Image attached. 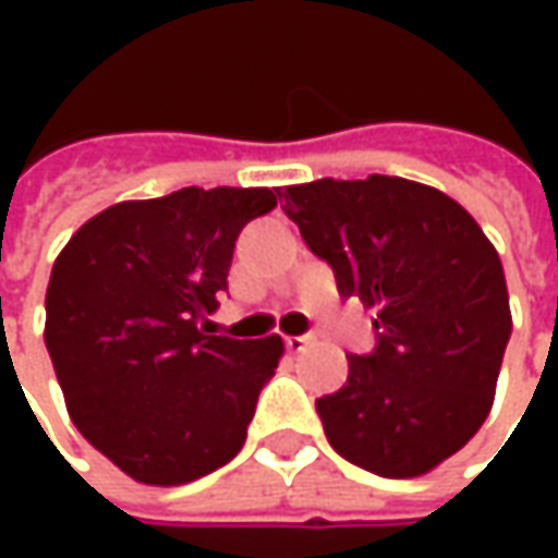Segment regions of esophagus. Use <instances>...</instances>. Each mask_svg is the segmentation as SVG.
Here are the masks:
<instances>
[{
  "label": "esophagus",
  "mask_w": 558,
  "mask_h": 558,
  "mask_svg": "<svg viewBox=\"0 0 558 558\" xmlns=\"http://www.w3.org/2000/svg\"><path fill=\"white\" fill-rule=\"evenodd\" d=\"M313 344V335H289L286 338V348H289L291 354H301V351H307Z\"/></svg>",
  "instance_id": "obj_1"
}]
</instances>
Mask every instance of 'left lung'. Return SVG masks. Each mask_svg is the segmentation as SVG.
Instances as JSON below:
<instances>
[{
    "label": "left lung",
    "mask_w": 558,
    "mask_h": 558,
    "mask_svg": "<svg viewBox=\"0 0 558 558\" xmlns=\"http://www.w3.org/2000/svg\"><path fill=\"white\" fill-rule=\"evenodd\" d=\"M279 198L338 294L378 311L373 354L348 356V381L316 400L326 438L375 475H425L490 413L512 332L500 254L465 207L413 180L329 177Z\"/></svg>",
    "instance_id": "8db88e82"
}]
</instances>
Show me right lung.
Here are the masks:
<instances>
[{
	"label": "right lung",
	"mask_w": 558,
	"mask_h": 558,
	"mask_svg": "<svg viewBox=\"0 0 558 558\" xmlns=\"http://www.w3.org/2000/svg\"><path fill=\"white\" fill-rule=\"evenodd\" d=\"M279 189H198L120 202L74 232L46 291V348L80 435L142 484L232 460L282 338L204 335L239 232Z\"/></svg>",
	"instance_id": "add662e5"
}]
</instances>
